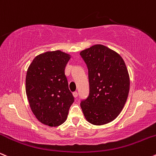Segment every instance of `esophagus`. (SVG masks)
<instances>
[{
    "label": "esophagus",
    "instance_id": "obj_1",
    "mask_svg": "<svg viewBox=\"0 0 156 156\" xmlns=\"http://www.w3.org/2000/svg\"><path fill=\"white\" fill-rule=\"evenodd\" d=\"M73 96H74V98H77L78 93L77 92H74V93H73Z\"/></svg>",
    "mask_w": 156,
    "mask_h": 156
}]
</instances>
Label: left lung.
Masks as SVG:
<instances>
[{
    "label": "left lung",
    "mask_w": 156,
    "mask_h": 156,
    "mask_svg": "<svg viewBox=\"0 0 156 156\" xmlns=\"http://www.w3.org/2000/svg\"><path fill=\"white\" fill-rule=\"evenodd\" d=\"M88 69L89 95L80 106L86 120L101 126L115 120L125 105L130 80L121 56L101 44L82 50Z\"/></svg>",
    "instance_id": "1"
}]
</instances>
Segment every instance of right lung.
Listing matches in <instances>:
<instances>
[{
    "label": "right lung",
    "instance_id": "1",
    "mask_svg": "<svg viewBox=\"0 0 156 156\" xmlns=\"http://www.w3.org/2000/svg\"><path fill=\"white\" fill-rule=\"evenodd\" d=\"M69 59V55L60 50L42 53L27 71L25 90L31 110L40 122L51 127L66 120L74 101L65 74Z\"/></svg>",
    "mask_w": 156,
    "mask_h": 156
}]
</instances>
